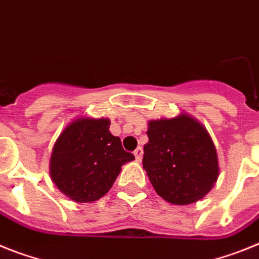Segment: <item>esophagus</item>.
Masks as SVG:
<instances>
[{"label":"esophagus","mask_w":259,"mask_h":259,"mask_svg":"<svg viewBox=\"0 0 259 259\" xmlns=\"http://www.w3.org/2000/svg\"><path fill=\"white\" fill-rule=\"evenodd\" d=\"M143 153H144V152H143V148L141 147H138L136 149H135L134 154H135V158H136V161H139V162H140L141 158H143Z\"/></svg>","instance_id":"obj_1"}]
</instances>
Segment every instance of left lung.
<instances>
[{"instance_id": "left-lung-1", "label": "left lung", "mask_w": 259, "mask_h": 259, "mask_svg": "<svg viewBox=\"0 0 259 259\" xmlns=\"http://www.w3.org/2000/svg\"><path fill=\"white\" fill-rule=\"evenodd\" d=\"M143 166L156 193L173 204H191L218 181L215 145L189 115L148 123Z\"/></svg>"}]
</instances>
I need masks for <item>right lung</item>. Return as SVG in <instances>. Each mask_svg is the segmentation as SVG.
Here are the masks:
<instances>
[{"label":"right lung","instance_id":"obj_1","mask_svg":"<svg viewBox=\"0 0 259 259\" xmlns=\"http://www.w3.org/2000/svg\"><path fill=\"white\" fill-rule=\"evenodd\" d=\"M108 128V119H77L57 139L51 156V178L74 202L102 198L114 185L121 165L135 160Z\"/></svg>","mask_w":259,"mask_h":259}]
</instances>
